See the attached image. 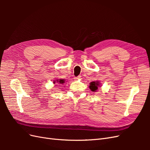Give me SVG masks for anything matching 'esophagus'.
Returning <instances> with one entry per match:
<instances>
[{"mask_svg": "<svg viewBox=\"0 0 150 150\" xmlns=\"http://www.w3.org/2000/svg\"><path fill=\"white\" fill-rule=\"evenodd\" d=\"M81 78V76H78L77 77H74V79H79Z\"/></svg>", "mask_w": 150, "mask_h": 150, "instance_id": "esophagus-1", "label": "esophagus"}]
</instances>
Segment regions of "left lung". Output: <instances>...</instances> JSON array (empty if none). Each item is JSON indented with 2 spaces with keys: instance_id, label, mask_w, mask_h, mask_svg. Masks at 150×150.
Listing matches in <instances>:
<instances>
[{
  "instance_id": "8db88e82",
  "label": "left lung",
  "mask_w": 150,
  "mask_h": 150,
  "mask_svg": "<svg viewBox=\"0 0 150 150\" xmlns=\"http://www.w3.org/2000/svg\"><path fill=\"white\" fill-rule=\"evenodd\" d=\"M98 86H99V83L98 82V81H96V82H94V81H93V82H91L90 83L89 88L92 91L94 92L98 89Z\"/></svg>"
}]
</instances>
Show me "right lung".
Listing matches in <instances>:
<instances>
[{"instance_id":"1","label":"right lung","mask_w":150,"mask_h":150,"mask_svg":"<svg viewBox=\"0 0 150 150\" xmlns=\"http://www.w3.org/2000/svg\"><path fill=\"white\" fill-rule=\"evenodd\" d=\"M57 82L59 83V84H63L64 82V79H59V80H57ZM54 83H55V82H54Z\"/></svg>"}]
</instances>
